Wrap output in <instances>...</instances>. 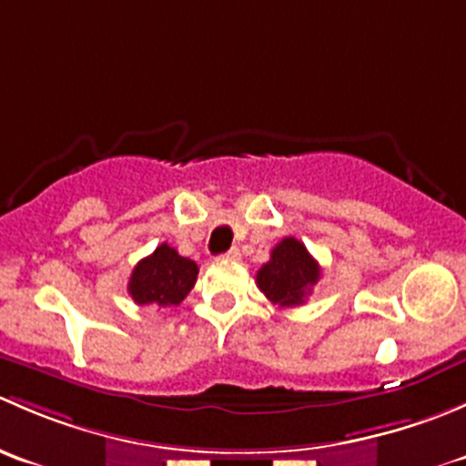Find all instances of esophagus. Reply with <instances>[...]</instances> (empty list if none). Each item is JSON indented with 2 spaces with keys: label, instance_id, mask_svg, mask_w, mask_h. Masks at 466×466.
I'll return each mask as SVG.
<instances>
[{
  "label": "esophagus",
  "instance_id": "1",
  "mask_svg": "<svg viewBox=\"0 0 466 466\" xmlns=\"http://www.w3.org/2000/svg\"><path fill=\"white\" fill-rule=\"evenodd\" d=\"M220 259H225V261H238V259H241V252H238V248H229V250L225 252V255H220Z\"/></svg>",
  "mask_w": 466,
  "mask_h": 466
}]
</instances>
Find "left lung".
Segmentation results:
<instances>
[{
	"instance_id": "8db88e82",
	"label": "left lung",
	"mask_w": 466,
	"mask_h": 466,
	"mask_svg": "<svg viewBox=\"0 0 466 466\" xmlns=\"http://www.w3.org/2000/svg\"><path fill=\"white\" fill-rule=\"evenodd\" d=\"M320 279V266L302 241L286 237L272 248L270 261L257 272V286L281 309L299 307Z\"/></svg>"
}]
</instances>
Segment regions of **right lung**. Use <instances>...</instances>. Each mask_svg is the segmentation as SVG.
I'll use <instances>...</instances> for the list:
<instances>
[{
	"label": "right lung",
	"mask_w": 466,
	"mask_h": 466,
	"mask_svg": "<svg viewBox=\"0 0 466 466\" xmlns=\"http://www.w3.org/2000/svg\"><path fill=\"white\" fill-rule=\"evenodd\" d=\"M198 266L196 261L177 255L168 243L155 248L153 255L144 257L133 268L128 281V293L139 307H177L194 289Z\"/></svg>",
	"instance_id": "add662e5"
}]
</instances>
